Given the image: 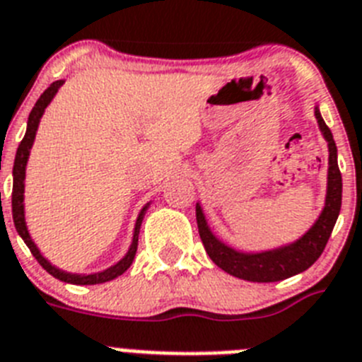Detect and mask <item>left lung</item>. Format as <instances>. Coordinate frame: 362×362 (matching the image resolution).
Instances as JSON below:
<instances>
[{"instance_id":"left-lung-1","label":"left lung","mask_w":362,"mask_h":362,"mask_svg":"<svg viewBox=\"0 0 362 362\" xmlns=\"http://www.w3.org/2000/svg\"><path fill=\"white\" fill-rule=\"evenodd\" d=\"M315 117H317L318 129L327 141V186L324 208L317 221L311 224L308 232L302 238L281 245V247L270 248V250L259 252H243L235 250L230 245L223 243L211 232L204 209L197 202V226H199L200 239L204 245L208 256L211 257L218 269H223L228 274L235 276L247 281H257V284H270L279 279L291 278L308 270L326 248L333 226H335L342 204V176L337 163V145L331 130L322 119L318 105H315Z\"/></svg>"}]
</instances>
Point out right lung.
Returning <instances> with one entry per match:
<instances>
[{"instance_id": "add662e5", "label": "right lung", "mask_w": 362, "mask_h": 362, "mask_svg": "<svg viewBox=\"0 0 362 362\" xmlns=\"http://www.w3.org/2000/svg\"><path fill=\"white\" fill-rule=\"evenodd\" d=\"M64 84V81H54L47 90L40 95V99L36 101L35 108L29 114V121H27V130L25 136L21 139L20 147L16 151V158H14V167H12V218H14V226H16V232L20 233V238L25 241V245L29 247L33 256L36 257V261L44 267L51 276H54L60 281H66V284L73 285H97V284H105V281H110V279H115L117 276H121L124 270L129 269L134 261L136 250H138V238H139V228H141V223H144V217L147 214L148 206L151 202L141 208V211L138 214V218H136L134 224V233H132V243H130L129 250L121 257L115 265L108 267V269L101 270V272H92V274H73V272H66L62 269H57L54 265H51L49 261L42 256V252L38 250V247L33 241L31 233H29V228H27L25 223V204H23V199H25V169L27 162H29V154H31L33 144H35L36 132H38V124H40L42 115H44L45 108L51 105V101L54 99V95L59 93L60 86Z\"/></svg>"}]
</instances>
